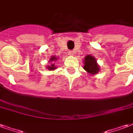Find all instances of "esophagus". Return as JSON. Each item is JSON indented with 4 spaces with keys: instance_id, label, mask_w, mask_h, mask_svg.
<instances>
[{
    "instance_id": "esophagus-1",
    "label": "esophagus",
    "mask_w": 133,
    "mask_h": 133,
    "mask_svg": "<svg viewBox=\"0 0 133 133\" xmlns=\"http://www.w3.org/2000/svg\"><path fill=\"white\" fill-rule=\"evenodd\" d=\"M69 55H70V56H74V52L72 51H70Z\"/></svg>"
}]
</instances>
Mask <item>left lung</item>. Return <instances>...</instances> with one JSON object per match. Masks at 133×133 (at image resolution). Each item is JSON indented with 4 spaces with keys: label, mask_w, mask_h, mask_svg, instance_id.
<instances>
[{
    "label": "left lung",
    "mask_w": 133,
    "mask_h": 133,
    "mask_svg": "<svg viewBox=\"0 0 133 133\" xmlns=\"http://www.w3.org/2000/svg\"><path fill=\"white\" fill-rule=\"evenodd\" d=\"M83 63L84 69L90 75H95L100 70V67L97 63V60L91 55H87L84 57Z\"/></svg>",
    "instance_id": "8db88e82"
}]
</instances>
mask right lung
<instances>
[{
  "instance_id": "1",
  "label": "right lung",
  "mask_w": 133,
  "mask_h": 133,
  "mask_svg": "<svg viewBox=\"0 0 133 133\" xmlns=\"http://www.w3.org/2000/svg\"><path fill=\"white\" fill-rule=\"evenodd\" d=\"M59 58L58 56L56 57L55 56H52L51 57V58H50V61L49 63H51V65H47L46 68L47 70H49V71L50 70H56L57 68V67L55 65V64H54V62H56L57 61V59H58Z\"/></svg>"
}]
</instances>
